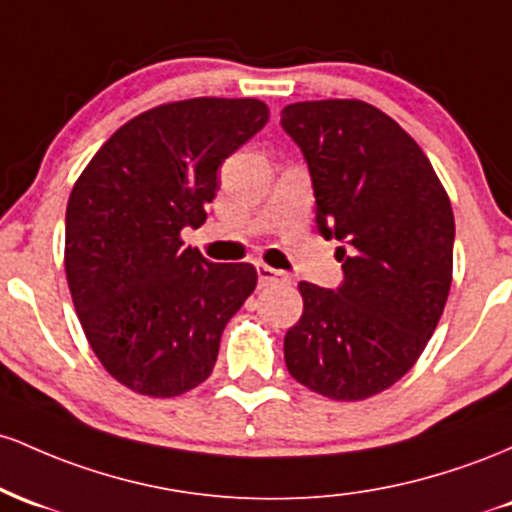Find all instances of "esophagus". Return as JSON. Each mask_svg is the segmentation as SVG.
Here are the masks:
<instances>
[{"mask_svg":"<svg viewBox=\"0 0 512 512\" xmlns=\"http://www.w3.org/2000/svg\"><path fill=\"white\" fill-rule=\"evenodd\" d=\"M256 273H258V283L268 285L273 280H287V275L283 271H275V268L266 266V263H256Z\"/></svg>","mask_w":512,"mask_h":512,"instance_id":"obj_1","label":"esophagus"}]
</instances>
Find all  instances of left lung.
<instances>
[{
	"mask_svg": "<svg viewBox=\"0 0 512 512\" xmlns=\"http://www.w3.org/2000/svg\"><path fill=\"white\" fill-rule=\"evenodd\" d=\"M283 128L302 149L317 225L338 239L343 285L302 280L285 333L287 372L333 401H363L416 365L452 285L455 215L418 142L358 99L300 101Z\"/></svg>",
	"mask_w": 512,
	"mask_h": 512,
	"instance_id": "8db88e82",
	"label": "left lung"
}]
</instances>
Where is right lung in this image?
Listing matches in <instances>:
<instances>
[{"instance_id": "1", "label": "right lung", "mask_w": 512, "mask_h": 512, "mask_svg": "<svg viewBox=\"0 0 512 512\" xmlns=\"http://www.w3.org/2000/svg\"><path fill=\"white\" fill-rule=\"evenodd\" d=\"M268 116L258 99L162 103L120 125L74 183L67 285L91 350L132 392L171 399L208 380L256 290L251 263H210L181 229L203 225L217 169Z\"/></svg>"}]
</instances>
